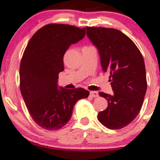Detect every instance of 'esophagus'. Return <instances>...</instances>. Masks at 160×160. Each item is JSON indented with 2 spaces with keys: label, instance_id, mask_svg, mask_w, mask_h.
Listing matches in <instances>:
<instances>
[{
  "label": "esophagus",
  "instance_id": "esophagus-1",
  "mask_svg": "<svg viewBox=\"0 0 160 160\" xmlns=\"http://www.w3.org/2000/svg\"><path fill=\"white\" fill-rule=\"evenodd\" d=\"M98 92L96 91H91L90 92V96L92 98H97L98 97Z\"/></svg>",
  "mask_w": 160,
  "mask_h": 160
}]
</instances>
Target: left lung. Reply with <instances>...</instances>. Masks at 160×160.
Returning a JSON list of instances; mask_svg holds the SVG:
<instances>
[{
  "mask_svg": "<svg viewBox=\"0 0 160 160\" xmlns=\"http://www.w3.org/2000/svg\"><path fill=\"white\" fill-rule=\"evenodd\" d=\"M87 35L99 52L102 71L110 73L113 93L100 92L108 101L98 120L111 130L128 125L141 111L145 97L146 68L143 56L134 42L119 30L87 27Z\"/></svg>",
  "mask_w": 160,
  "mask_h": 160,
  "instance_id": "8db88e82",
  "label": "left lung"
}]
</instances>
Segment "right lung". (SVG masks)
<instances>
[{"mask_svg": "<svg viewBox=\"0 0 160 160\" xmlns=\"http://www.w3.org/2000/svg\"><path fill=\"white\" fill-rule=\"evenodd\" d=\"M85 33V28L49 24L32 36L24 52L20 91L32 119L46 130L62 128L71 119L76 102L89 95L83 88H58V84L59 73L64 71L65 52Z\"/></svg>", "mask_w": 160, "mask_h": 160, "instance_id": "add662e5", "label": "right lung"}]
</instances>
